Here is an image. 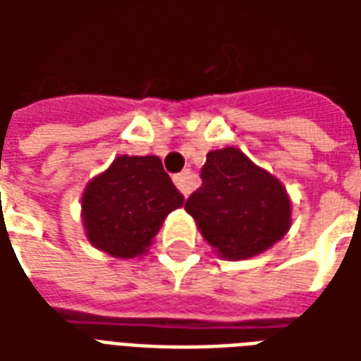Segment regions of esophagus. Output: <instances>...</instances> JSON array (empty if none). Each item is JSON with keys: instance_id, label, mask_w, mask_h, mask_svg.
Instances as JSON below:
<instances>
[{"instance_id": "34e87169", "label": "esophagus", "mask_w": 361, "mask_h": 361, "mask_svg": "<svg viewBox=\"0 0 361 361\" xmlns=\"http://www.w3.org/2000/svg\"><path fill=\"white\" fill-rule=\"evenodd\" d=\"M173 183H176V188L180 189L183 195H189L193 191V188H195V181H193L191 172H181L178 176H173Z\"/></svg>"}]
</instances>
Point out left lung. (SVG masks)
I'll use <instances>...</instances> for the list:
<instances>
[{"label":"left lung","mask_w":361,"mask_h":361,"mask_svg":"<svg viewBox=\"0 0 361 361\" xmlns=\"http://www.w3.org/2000/svg\"><path fill=\"white\" fill-rule=\"evenodd\" d=\"M201 180L185 211L220 257H255L290 230L292 203L286 188L240 149L211 150Z\"/></svg>","instance_id":"1"}]
</instances>
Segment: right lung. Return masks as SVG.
<instances>
[{"label":"right lung","instance_id":"obj_1","mask_svg":"<svg viewBox=\"0 0 361 361\" xmlns=\"http://www.w3.org/2000/svg\"><path fill=\"white\" fill-rule=\"evenodd\" d=\"M183 204L158 157H118L82 193V226L96 250L111 257L147 253L164 219Z\"/></svg>","mask_w":361,"mask_h":361}]
</instances>
